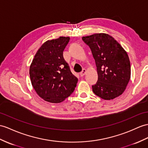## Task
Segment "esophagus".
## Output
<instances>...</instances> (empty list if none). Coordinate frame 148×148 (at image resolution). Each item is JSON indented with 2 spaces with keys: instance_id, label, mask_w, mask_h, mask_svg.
Segmentation results:
<instances>
[{
  "instance_id": "esophagus-1",
  "label": "esophagus",
  "mask_w": 148,
  "mask_h": 148,
  "mask_svg": "<svg viewBox=\"0 0 148 148\" xmlns=\"http://www.w3.org/2000/svg\"><path fill=\"white\" fill-rule=\"evenodd\" d=\"M86 70L85 69H83V70H82V71L80 73V75L81 77H84V75L86 74Z\"/></svg>"
}]
</instances>
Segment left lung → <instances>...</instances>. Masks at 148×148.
Wrapping results in <instances>:
<instances>
[{"mask_svg": "<svg viewBox=\"0 0 148 148\" xmlns=\"http://www.w3.org/2000/svg\"><path fill=\"white\" fill-rule=\"evenodd\" d=\"M94 58L98 80L92 85L95 95L112 100L122 95L131 78V64L127 52L111 36L96 33L82 37Z\"/></svg>", "mask_w": 148, "mask_h": 148, "instance_id": "8db88e82", "label": "left lung"}]
</instances>
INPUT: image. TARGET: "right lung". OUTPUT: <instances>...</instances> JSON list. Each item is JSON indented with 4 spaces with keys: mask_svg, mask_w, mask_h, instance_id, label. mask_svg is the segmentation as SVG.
<instances>
[{
    "mask_svg": "<svg viewBox=\"0 0 148 148\" xmlns=\"http://www.w3.org/2000/svg\"><path fill=\"white\" fill-rule=\"evenodd\" d=\"M69 37L48 40L36 53L29 68L32 86L45 101L58 103L73 92L78 78L71 73L63 52Z\"/></svg>",
    "mask_w": 148,
    "mask_h": 148,
    "instance_id": "right-lung-1",
    "label": "right lung"
}]
</instances>
